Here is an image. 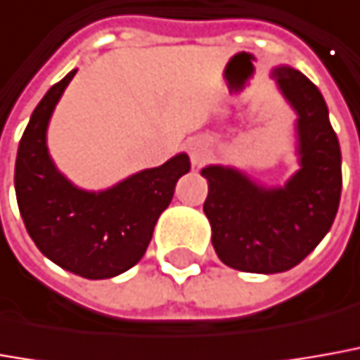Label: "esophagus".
I'll return each instance as SVG.
<instances>
[{
	"instance_id": "34e87169",
	"label": "esophagus",
	"mask_w": 360,
	"mask_h": 360,
	"mask_svg": "<svg viewBox=\"0 0 360 360\" xmlns=\"http://www.w3.org/2000/svg\"><path fill=\"white\" fill-rule=\"evenodd\" d=\"M187 151H189L193 167H200L211 158V143L205 138H191L187 141Z\"/></svg>"
}]
</instances>
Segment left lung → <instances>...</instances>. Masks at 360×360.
<instances>
[{"mask_svg": "<svg viewBox=\"0 0 360 360\" xmlns=\"http://www.w3.org/2000/svg\"><path fill=\"white\" fill-rule=\"evenodd\" d=\"M272 78L295 114L297 171L268 187L231 165H207L202 211L222 262L252 274L292 270L323 240L341 199V148L319 88L300 70L280 65Z\"/></svg>", "mask_w": 360, "mask_h": 360, "instance_id": "obj_1", "label": "left lung"}]
</instances>
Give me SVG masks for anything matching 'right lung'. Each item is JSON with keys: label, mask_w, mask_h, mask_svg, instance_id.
<instances>
[{"label": "right lung", "mask_w": 360, "mask_h": 360, "mask_svg": "<svg viewBox=\"0 0 360 360\" xmlns=\"http://www.w3.org/2000/svg\"><path fill=\"white\" fill-rule=\"evenodd\" d=\"M75 75L77 68L51 86L31 114L17 149V205L29 236L51 262L86 280H106L141 260L191 161L177 153L108 189L77 187L58 171L46 146L51 116Z\"/></svg>", "instance_id": "obj_1"}]
</instances>
